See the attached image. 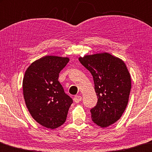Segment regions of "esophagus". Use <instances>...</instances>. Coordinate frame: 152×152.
Segmentation results:
<instances>
[{
    "label": "esophagus",
    "mask_w": 152,
    "mask_h": 152,
    "mask_svg": "<svg viewBox=\"0 0 152 152\" xmlns=\"http://www.w3.org/2000/svg\"><path fill=\"white\" fill-rule=\"evenodd\" d=\"M73 99H74L75 102V103H79V102L81 101L82 98H81V96H75L74 97Z\"/></svg>",
    "instance_id": "34e87169"
}]
</instances>
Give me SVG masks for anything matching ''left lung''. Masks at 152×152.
Instances as JSON below:
<instances>
[{
    "label": "left lung",
    "instance_id": "left-lung-1",
    "mask_svg": "<svg viewBox=\"0 0 152 152\" xmlns=\"http://www.w3.org/2000/svg\"><path fill=\"white\" fill-rule=\"evenodd\" d=\"M79 61L92 75L98 97L90 110L91 120L104 128L121 117L127 106L131 88V76L121 59L104 53L79 57Z\"/></svg>",
    "mask_w": 152,
    "mask_h": 152
}]
</instances>
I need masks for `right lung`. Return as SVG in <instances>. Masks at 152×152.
Listing matches in <instances>:
<instances>
[{
    "label": "right lung",
    "instance_id": "add662e5",
    "mask_svg": "<svg viewBox=\"0 0 152 152\" xmlns=\"http://www.w3.org/2000/svg\"><path fill=\"white\" fill-rule=\"evenodd\" d=\"M69 61L67 57L46 56L32 63L25 73L26 106L34 120L46 128L56 129L64 124L73 103L58 80Z\"/></svg>",
    "mask_w": 152,
    "mask_h": 152
}]
</instances>
